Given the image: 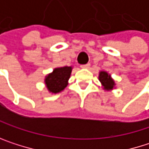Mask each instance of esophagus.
<instances>
[{
  "instance_id": "obj_1",
  "label": "esophagus",
  "mask_w": 149,
  "mask_h": 149,
  "mask_svg": "<svg viewBox=\"0 0 149 149\" xmlns=\"http://www.w3.org/2000/svg\"><path fill=\"white\" fill-rule=\"evenodd\" d=\"M90 64H86V65H80V67L81 68H83V69H88L89 67H90Z\"/></svg>"
}]
</instances>
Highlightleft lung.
<instances>
[{"label": "left lung", "mask_w": 149, "mask_h": 149, "mask_svg": "<svg viewBox=\"0 0 149 149\" xmlns=\"http://www.w3.org/2000/svg\"><path fill=\"white\" fill-rule=\"evenodd\" d=\"M99 81L101 82L104 90L106 91H111L115 88V81L111 77V76L106 72H99Z\"/></svg>", "instance_id": "obj_1"}]
</instances>
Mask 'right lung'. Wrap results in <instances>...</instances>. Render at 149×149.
<instances>
[{
	"label": "right lung",
	"instance_id": "obj_1",
	"mask_svg": "<svg viewBox=\"0 0 149 149\" xmlns=\"http://www.w3.org/2000/svg\"><path fill=\"white\" fill-rule=\"evenodd\" d=\"M72 70V66L55 68L52 73L47 75L45 78V84L48 91L56 94L64 91L68 84Z\"/></svg>",
	"mask_w": 149,
	"mask_h": 149
}]
</instances>
